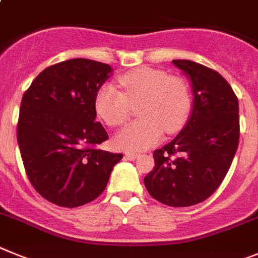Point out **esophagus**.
<instances>
[{"mask_svg":"<svg viewBox=\"0 0 258 258\" xmlns=\"http://www.w3.org/2000/svg\"><path fill=\"white\" fill-rule=\"evenodd\" d=\"M126 157L127 158H128V160H131V161H134V160H136V158H138V153H135V152H126Z\"/></svg>","mask_w":258,"mask_h":258,"instance_id":"obj_1","label":"esophagus"}]
</instances>
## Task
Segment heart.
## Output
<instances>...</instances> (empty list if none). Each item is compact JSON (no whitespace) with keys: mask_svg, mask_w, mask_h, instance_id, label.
Wrapping results in <instances>:
<instances>
[{"mask_svg":"<svg viewBox=\"0 0 258 258\" xmlns=\"http://www.w3.org/2000/svg\"><path fill=\"white\" fill-rule=\"evenodd\" d=\"M124 92L111 83L100 87L95 96L97 115L111 127L120 126L138 107L142 119L123 127L114 138L118 148L124 151H143L160 142L163 132L172 134L185 124L191 111L189 89L184 80L170 76L162 70L139 67L119 78Z\"/></svg>","mask_w":258,"mask_h":258,"instance_id":"1","label":"heart"}]
</instances>
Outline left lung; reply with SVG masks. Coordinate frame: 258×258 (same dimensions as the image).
Listing matches in <instances>:
<instances>
[{"label":"left lung","mask_w":258,"mask_h":258,"mask_svg":"<svg viewBox=\"0 0 258 258\" xmlns=\"http://www.w3.org/2000/svg\"><path fill=\"white\" fill-rule=\"evenodd\" d=\"M191 83L192 110L169 144L154 151L145 188L169 207H191L216 192L239 144V101L222 75L196 62L174 59Z\"/></svg>","instance_id":"left-lung-1"}]
</instances>
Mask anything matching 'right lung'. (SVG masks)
<instances>
[{
  "instance_id": "obj_1",
  "label": "right lung",
  "mask_w": 258,
  "mask_h": 258,
  "mask_svg": "<svg viewBox=\"0 0 258 258\" xmlns=\"http://www.w3.org/2000/svg\"><path fill=\"white\" fill-rule=\"evenodd\" d=\"M113 69L74 58L40 73L23 95L17 138L35 189L58 207L76 208L104 192L122 153L98 149L109 139L96 120L95 96Z\"/></svg>"
}]
</instances>
